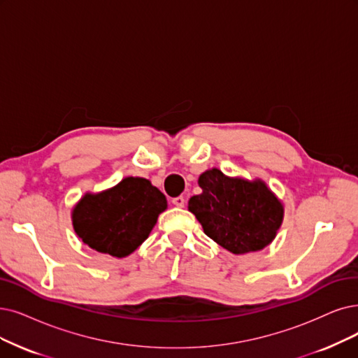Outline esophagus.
Here are the masks:
<instances>
[{"mask_svg":"<svg viewBox=\"0 0 358 358\" xmlns=\"http://www.w3.org/2000/svg\"><path fill=\"white\" fill-rule=\"evenodd\" d=\"M171 204L176 206V207H183V206H185V198H183L182 195L171 198Z\"/></svg>","mask_w":358,"mask_h":358,"instance_id":"obj_1","label":"esophagus"}]
</instances>
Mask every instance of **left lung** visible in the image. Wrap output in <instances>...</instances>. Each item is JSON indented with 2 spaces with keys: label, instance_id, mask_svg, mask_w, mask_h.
<instances>
[{
  "label": "left lung",
  "instance_id": "left-lung-1",
  "mask_svg": "<svg viewBox=\"0 0 358 358\" xmlns=\"http://www.w3.org/2000/svg\"><path fill=\"white\" fill-rule=\"evenodd\" d=\"M203 192L188 208L204 234L234 254L260 251L275 239L283 219L279 199L262 180L227 178L219 169L199 176Z\"/></svg>",
  "mask_w": 358,
  "mask_h": 358
}]
</instances>
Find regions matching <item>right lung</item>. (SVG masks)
Segmentation results:
<instances>
[{
    "label": "right lung",
    "instance_id": "1",
    "mask_svg": "<svg viewBox=\"0 0 358 358\" xmlns=\"http://www.w3.org/2000/svg\"><path fill=\"white\" fill-rule=\"evenodd\" d=\"M166 207V196L150 180L126 178L108 191L85 195L73 210V227L92 250L122 259L148 238Z\"/></svg>",
    "mask_w": 358,
    "mask_h": 358
}]
</instances>
